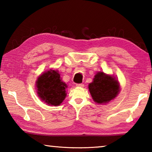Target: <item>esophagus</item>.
Masks as SVG:
<instances>
[{
  "label": "esophagus",
  "mask_w": 152,
  "mask_h": 152,
  "mask_svg": "<svg viewBox=\"0 0 152 152\" xmlns=\"http://www.w3.org/2000/svg\"><path fill=\"white\" fill-rule=\"evenodd\" d=\"M76 86L77 87H80V88H82V87H84V84H76Z\"/></svg>",
  "instance_id": "1"
}]
</instances>
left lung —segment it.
<instances>
[{
	"label": "left lung",
	"instance_id": "obj_1",
	"mask_svg": "<svg viewBox=\"0 0 152 152\" xmlns=\"http://www.w3.org/2000/svg\"><path fill=\"white\" fill-rule=\"evenodd\" d=\"M88 90L96 103L105 104L117 96L121 87L115 77L100 71L95 74L93 80L88 84Z\"/></svg>",
	"mask_w": 152,
	"mask_h": 152
}]
</instances>
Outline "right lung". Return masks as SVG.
I'll use <instances>...</instances> for the list:
<instances>
[{
	"instance_id": "right-lung-1",
	"label": "right lung",
	"mask_w": 152,
	"mask_h": 152,
	"mask_svg": "<svg viewBox=\"0 0 152 152\" xmlns=\"http://www.w3.org/2000/svg\"><path fill=\"white\" fill-rule=\"evenodd\" d=\"M35 88L42 101L51 106H59L66 96L68 86L61 80L58 70L50 69L38 76Z\"/></svg>"
}]
</instances>
